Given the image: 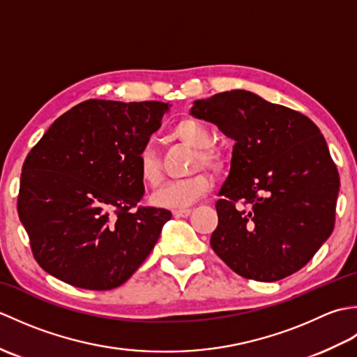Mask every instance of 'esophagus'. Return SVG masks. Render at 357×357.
<instances>
[{
  "mask_svg": "<svg viewBox=\"0 0 357 357\" xmlns=\"http://www.w3.org/2000/svg\"><path fill=\"white\" fill-rule=\"evenodd\" d=\"M192 210L190 208H184V210H173V216L174 218H187L190 216Z\"/></svg>",
  "mask_w": 357,
  "mask_h": 357,
  "instance_id": "1",
  "label": "esophagus"
}]
</instances>
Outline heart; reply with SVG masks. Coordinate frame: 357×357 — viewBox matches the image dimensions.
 <instances>
[{"label": "heart", "instance_id": "obj_1", "mask_svg": "<svg viewBox=\"0 0 357 357\" xmlns=\"http://www.w3.org/2000/svg\"><path fill=\"white\" fill-rule=\"evenodd\" d=\"M173 136L185 146L196 150L195 169L199 165L207 167L211 172H219L224 167V155L211 146V133L202 123L192 118L179 121L173 128ZM138 174L141 181L149 187H156L162 181L161 161L151 146H144L136 158ZM211 187V181L206 173H196L193 176L173 181L162 185L151 195V204L161 208L184 210L202 198Z\"/></svg>", "mask_w": 357, "mask_h": 357}]
</instances>
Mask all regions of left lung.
<instances>
[{
    "label": "left lung",
    "mask_w": 357,
    "mask_h": 357,
    "mask_svg": "<svg viewBox=\"0 0 357 357\" xmlns=\"http://www.w3.org/2000/svg\"><path fill=\"white\" fill-rule=\"evenodd\" d=\"M190 115L234 141L218 193L213 252L261 282L301 270L335 229L339 173L319 128L248 90L196 100Z\"/></svg>",
    "instance_id": "8db88e82"
}]
</instances>
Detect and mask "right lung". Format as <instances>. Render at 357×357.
Listing matches in <instances>:
<instances>
[{
	"label": "right lung",
	"mask_w": 357,
	"mask_h": 357,
	"mask_svg": "<svg viewBox=\"0 0 357 357\" xmlns=\"http://www.w3.org/2000/svg\"><path fill=\"white\" fill-rule=\"evenodd\" d=\"M169 102L89 100L59 116L22 165L18 215L36 262L86 290H112L146 261L172 213L139 207L136 158Z\"/></svg>",
	"instance_id": "right-lung-1"
}]
</instances>
